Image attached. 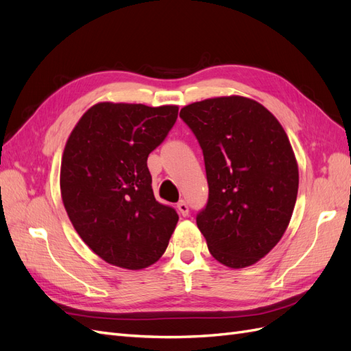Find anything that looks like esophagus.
Here are the masks:
<instances>
[{"mask_svg": "<svg viewBox=\"0 0 351 351\" xmlns=\"http://www.w3.org/2000/svg\"><path fill=\"white\" fill-rule=\"evenodd\" d=\"M177 209H178V212L180 214H182L183 217H187L189 215V205L186 204L184 200H180L178 204H177Z\"/></svg>", "mask_w": 351, "mask_h": 351, "instance_id": "34e87169", "label": "esophagus"}]
</instances>
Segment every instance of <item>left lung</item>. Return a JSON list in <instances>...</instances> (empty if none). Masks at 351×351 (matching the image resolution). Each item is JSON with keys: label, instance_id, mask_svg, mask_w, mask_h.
<instances>
[{"label": "left lung", "instance_id": "1", "mask_svg": "<svg viewBox=\"0 0 351 351\" xmlns=\"http://www.w3.org/2000/svg\"><path fill=\"white\" fill-rule=\"evenodd\" d=\"M180 117L199 141L209 186L196 224L219 263L250 267L293 215L299 167L289 136L263 105L237 95L186 105Z\"/></svg>", "mask_w": 351, "mask_h": 351}]
</instances>
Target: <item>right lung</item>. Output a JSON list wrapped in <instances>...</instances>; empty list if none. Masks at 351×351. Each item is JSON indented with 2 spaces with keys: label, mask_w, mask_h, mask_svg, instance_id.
I'll return each instance as SVG.
<instances>
[{
  "label": "right lung",
  "mask_w": 351,
  "mask_h": 351,
  "mask_svg": "<svg viewBox=\"0 0 351 351\" xmlns=\"http://www.w3.org/2000/svg\"><path fill=\"white\" fill-rule=\"evenodd\" d=\"M178 115L177 105L99 102L82 115L61 158L60 189L74 230L101 259L143 269L162 256L176 209L155 199L147 156Z\"/></svg>",
  "instance_id": "obj_1"
}]
</instances>
